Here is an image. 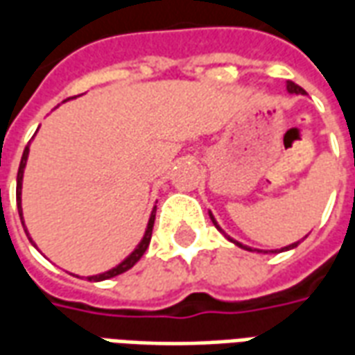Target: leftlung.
<instances>
[{
	"instance_id": "left-lung-1",
	"label": "left lung",
	"mask_w": 355,
	"mask_h": 355,
	"mask_svg": "<svg viewBox=\"0 0 355 355\" xmlns=\"http://www.w3.org/2000/svg\"><path fill=\"white\" fill-rule=\"evenodd\" d=\"M287 91H289L291 94H308V93H306V91H304V89L298 87L297 83H293V81H287ZM209 216H211V220H213V224H215V226H216V230L220 232V234H224V238L228 239V241H232L234 245L241 247V249H245V251H257V253H268V251H262V249H253V247L243 245V243H239V241H236V239L230 238V236H228V234H226V232H224L223 228L218 226V223H216V218H215V216H213V213H211V211H209ZM304 238H306V236H304ZM298 243H300V241H295V243H291V245L282 247V249H274V251H270V253H283V251H291V249H295V247H297Z\"/></svg>"
}]
</instances>
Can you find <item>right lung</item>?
Returning a JSON list of instances; mask_svg holds the SVG:
<instances>
[{"label":"right lung","instance_id":"1","mask_svg":"<svg viewBox=\"0 0 355 355\" xmlns=\"http://www.w3.org/2000/svg\"><path fill=\"white\" fill-rule=\"evenodd\" d=\"M72 98H73V96H70V98H66V101H72ZM35 132H37V131H35ZM28 154H30V142H28V146L24 148V154H22V159H20L19 175H17V209H19L20 223H22V226H24V232H26V236H28V239H30V243H32L35 249H37L35 241L32 239V236H30V232H28L26 224H24V215H22V178H24V169H26ZM154 220H155V205H154V209H152V213H150V218H148V224H146V230H144V236H142V239L139 241V245L135 247L131 253L127 254V257H125L123 261L119 262L117 266L110 268V270L102 272V274L87 275V282H104V279L116 277V275L123 274V272H127L129 268L135 266V264L140 261V257L144 254V251L148 249V245H150V239H152V230H154ZM37 251H40V249H37ZM73 275H76V274H73ZM76 277H80V275H76Z\"/></svg>","mask_w":355,"mask_h":355}]
</instances>
